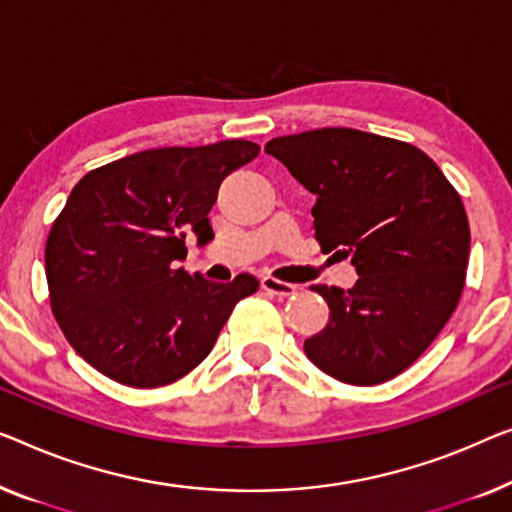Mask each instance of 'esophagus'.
I'll return each mask as SVG.
<instances>
[{"label":"esophagus","mask_w":512,"mask_h":512,"mask_svg":"<svg viewBox=\"0 0 512 512\" xmlns=\"http://www.w3.org/2000/svg\"><path fill=\"white\" fill-rule=\"evenodd\" d=\"M261 286H263V291H268L270 295H279V298H288V295H293L295 291H298L293 284H286V281H279L274 277H263Z\"/></svg>","instance_id":"esophagus-1"}]
</instances>
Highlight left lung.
Returning a JSON list of instances; mask_svg holds the SVG:
<instances>
[{"label":"left lung","instance_id":"1","mask_svg":"<svg viewBox=\"0 0 512 512\" xmlns=\"http://www.w3.org/2000/svg\"><path fill=\"white\" fill-rule=\"evenodd\" d=\"M265 152L316 196L321 249L351 256L358 272L348 291L311 286L330 321L305 342L307 358L342 383L395 379L462 295L471 247L462 198L425 152L376 133L314 129L272 138Z\"/></svg>","mask_w":512,"mask_h":512}]
</instances>
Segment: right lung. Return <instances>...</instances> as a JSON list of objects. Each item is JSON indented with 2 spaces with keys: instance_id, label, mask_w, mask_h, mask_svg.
<instances>
[{
  "instance_id": "obj_1",
  "label": "right lung",
  "mask_w": 512,
  "mask_h": 512,
  "mask_svg": "<svg viewBox=\"0 0 512 512\" xmlns=\"http://www.w3.org/2000/svg\"><path fill=\"white\" fill-rule=\"evenodd\" d=\"M251 140L159 147L94 168L73 187L46 242L50 307L85 362L131 388L168 385L212 351L258 279L228 284L189 274L187 231L214 238L226 175L258 157Z\"/></svg>"
}]
</instances>
